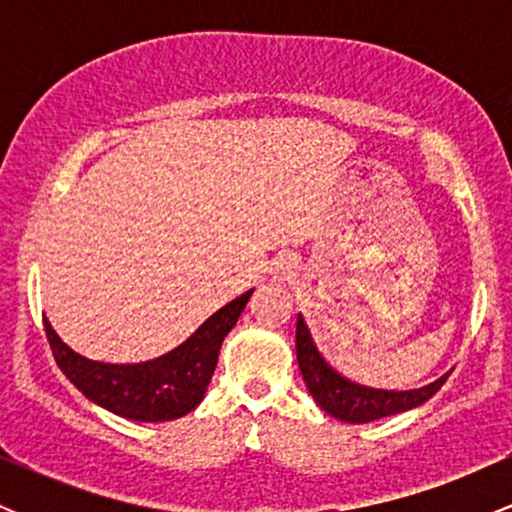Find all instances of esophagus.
<instances>
[{"label":"esophagus","instance_id":"1","mask_svg":"<svg viewBox=\"0 0 512 512\" xmlns=\"http://www.w3.org/2000/svg\"><path fill=\"white\" fill-rule=\"evenodd\" d=\"M298 272V262L293 257H281L279 262L274 264V276L276 279H291Z\"/></svg>","mask_w":512,"mask_h":512}]
</instances>
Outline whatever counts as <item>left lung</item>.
Wrapping results in <instances>:
<instances>
[{"mask_svg": "<svg viewBox=\"0 0 512 512\" xmlns=\"http://www.w3.org/2000/svg\"><path fill=\"white\" fill-rule=\"evenodd\" d=\"M296 356L298 368H301L305 387L313 399L334 419L346 421V424H368V421L385 419V416L402 414L419 404H424L443 387L450 373L440 375L436 383L419 387V390H375L351 383L342 373H337L330 363L322 358L313 342L303 315L296 322Z\"/></svg>", "mask_w": 512, "mask_h": 512, "instance_id": "obj_1", "label": "left lung"}]
</instances>
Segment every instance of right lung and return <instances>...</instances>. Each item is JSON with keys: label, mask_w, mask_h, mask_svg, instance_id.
<instances>
[{"label": "right lung", "mask_w": 512, "mask_h": 512, "mask_svg": "<svg viewBox=\"0 0 512 512\" xmlns=\"http://www.w3.org/2000/svg\"><path fill=\"white\" fill-rule=\"evenodd\" d=\"M252 291L216 310L195 334L168 354L144 363H103L76 354L45 320V334L57 366L79 392L98 407L132 421H173L190 414L204 399L226 334L236 327Z\"/></svg>", "instance_id": "1"}]
</instances>
